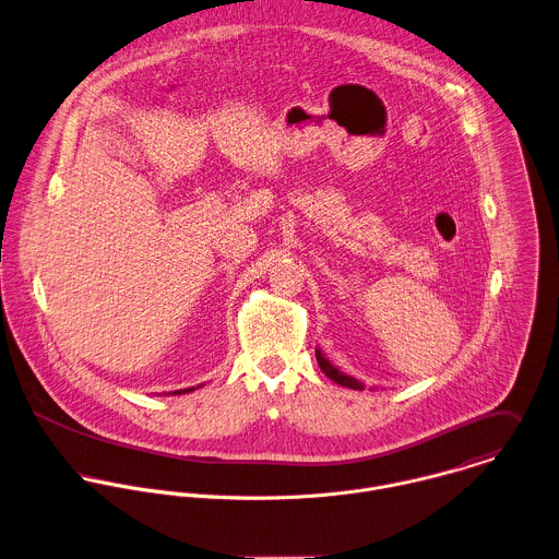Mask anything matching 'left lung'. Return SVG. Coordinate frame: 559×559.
Masks as SVG:
<instances>
[{"label":"left lung","instance_id":"left-lung-1","mask_svg":"<svg viewBox=\"0 0 559 559\" xmlns=\"http://www.w3.org/2000/svg\"><path fill=\"white\" fill-rule=\"evenodd\" d=\"M316 359H318V364H320V368H322V372L331 379V381H335L337 385H342V388H350V390H364L366 385L361 383V381H357L355 377H350V374H344L342 370H337L326 357H324V353L320 350V348H316Z\"/></svg>","mask_w":559,"mask_h":559}]
</instances>
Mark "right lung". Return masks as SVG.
<instances>
[{
	"label": "right lung",
	"mask_w": 559,
	"mask_h": 559,
	"mask_svg": "<svg viewBox=\"0 0 559 559\" xmlns=\"http://www.w3.org/2000/svg\"><path fill=\"white\" fill-rule=\"evenodd\" d=\"M200 388V385H198ZM195 388H187V390H176V392H171V394H189V392H193Z\"/></svg>",
	"instance_id": "add662e5"
}]
</instances>
